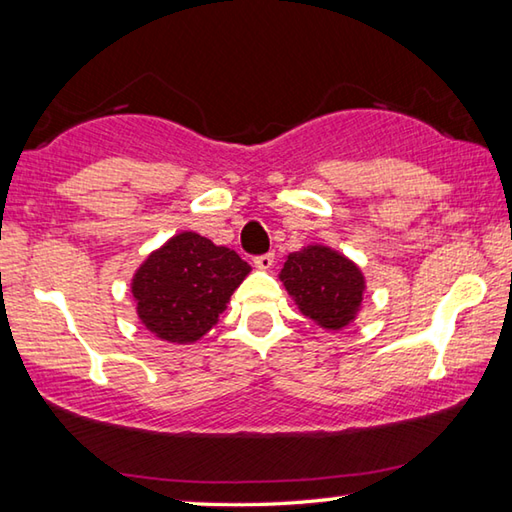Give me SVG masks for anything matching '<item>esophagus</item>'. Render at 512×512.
Here are the masks:
<instances>
[{"label":"esophagus","mask_w":512,"mask_h":512,"mask_svg":"<svg viewBox=\"0 0 512 512\" xmlns=\"http://www.w3.org/2000/svg\"><path fill=\"white\" fill-rule=\"evenodd\" d=\"M255 266L257 268H262V271H266V268H271L273 266V262H275V253H264V255H257L255 259Z\"/></svg>","instance_id":"1"}]
</instances>
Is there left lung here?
Instances as JSON below:
<instances>
[{
    "mask_svg": "<svg viewBox=\"0 0 512 512\" xmlns=\"http://www.w3.org/2000/svg\"><path fill=\"white\" fill-rule=\"evenodd\" d=\"M280 277L302 314L325 329L345 327L361 305V271L350 259L325 246L291 253Z\"/></svg>",
    "mask_w": 512,
    "mask_h": 512,
    "instance_id": "obj_1",
    "label": "left lung"
}]
</instances>
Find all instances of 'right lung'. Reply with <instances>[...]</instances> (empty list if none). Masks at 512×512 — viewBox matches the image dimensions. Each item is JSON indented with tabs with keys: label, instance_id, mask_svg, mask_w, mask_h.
Returning a JSON list of instances; mask_svg holds the SVG:
<instances>
[{
	"label": "right lung",
	"instance_id": "obj_1",
	"mask_svg": "<svg viewBox=\"0 0 512 512\" xmlns=\"http://www.w3.org/2000/svg\"><path fill=\"white\" fill-rule=\"evenodd\" d=\"M250 266L235 250L196 232L173 237L133 277L137 314L155 336L192 343L216 325Z\"/></svg>",
	"mask_w": 512,
	"mask_h": 512
}]
</instances>
